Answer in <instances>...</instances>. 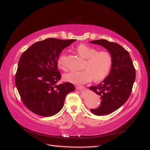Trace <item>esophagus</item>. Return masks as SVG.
Listing matches in <instances>:
<instances>
[{
    "label": "esophagus",
    "instance_id": "obj_1",
    "mask_svg": "<svg viewBox=\"0 0 150 150\" xmlns=\"http://www.w3.org/2000/svg\"><path fill=\"white\" fill-rule=\"evenodd\" d=\"M84 88V87L83 86H81V85H77L76 86V88H77V90H82Z\"/></svg>",
    "mask_w": 150,
    "mask_h": 150
}]
</instances>
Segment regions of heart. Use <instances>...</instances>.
<instances>
[{
  "label": "heart",
  "mask_w": 150,
  "mask_h": 150,
  "mask_svg": "<svg viewBox=\"0 0 150 150\" xmlns=\"http://www.w3.org/2000/svg\"><path fill=\"white\" fill-rule=\"evenodd\" d=\"M79 55L85 58L83 68L81 71H70L64 75V79L75 84H84L92 81L104 79L110 72L113 64V56L108 50L97 51V49L85 44H81L75 48ZM66 55L62 54L57 60L58 66L65 69Z\"/></svg>",
  "instance_id": "heart-1"
}]
</instances>
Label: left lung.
<instances>
[{
    "label": "left lung",
    "mask_w": 150,
    "mask_h": 150,
    "mask_svg": "<svg viewBox=\"0 0 150 150\" xmlns=\"http://www.w3.org/2000/svg\"><path fill=\"white\" fill-rule=\"evenodd\" d=\"M91 43L101 45L113 56L112 67L108 77L98 85L90 87L102 99L98 108L91 109L96 115L113 112L127 101L132 92L136 71L129 52L116 42L105 39L95 40Z\"/></svg>",
    "instance_id": "left-lung-1"
}]
</instances>
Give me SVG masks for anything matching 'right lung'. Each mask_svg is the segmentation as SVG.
<instances>
[{
  "label": "right lung",
  "mask_w": 150,
  "mask_h": 150,
  "mask_svg": "<svg viewBox=\"0 0 150 150\" xmlns=\"http://www.w3.org/2000/svg\"><path fill=\"white\" fill-rule=\"evenodd\" d=\"M75 40L48 38L34 43L21 54L16 86L24 105L37 115L50 117L58 113L66 95L75 90L69 82L57 84L62 77L57 60L62 50Z\"/></svg>",
  "instance_id": "obj_1"
}]
</instances>
